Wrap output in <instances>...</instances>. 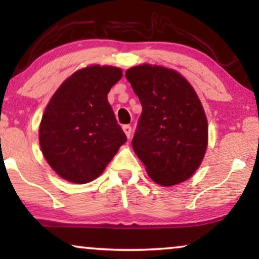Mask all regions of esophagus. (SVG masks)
Masks as SVG:
<instances>
[{"label": "esophagus", "instance_id": "34e87169", "mask_svg": "<svg viewBox=\"0 0 259 259\" xmlns=\"http://www.w3.org/2000/svg\"><path fill=\"white\" fill-rule=\"evenodd\" d=\"M123 130H124V133H125L127 139H130V136H132V126H130V125H123Z\"/></svg>", "mask_w": 259, "mask_h": 259}]
</instances>
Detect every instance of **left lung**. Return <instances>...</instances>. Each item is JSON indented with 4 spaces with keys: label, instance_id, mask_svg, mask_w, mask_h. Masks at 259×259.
<instances>
[{
    "label": "left lung",
    "instance_id": "1",
    "mask_svg": "<svg viewBox=\"0 0 259 259\" xmlns=\"http://www.w3.org/2000/svg\"><path fill=\"white\" fill-rule=\"evenodd\" d=\"M141 101L133 148L147 173L163 186L189 179L199 167L208 145V122L191 84L159 65L142 64L125 71Z\"/></svg>",
    "mask_w": 259,
    "mask_h": 259
}]
</instances>
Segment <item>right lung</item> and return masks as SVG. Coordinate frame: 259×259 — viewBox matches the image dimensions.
I'll use <instances>...</instances> for the list:
<instances>
[{"mask_svg":"<svg viewBox=\"0 0 259 259\" xmlns=\"http://www.w3.org/2000/svg\"><path fill=\"white\" fill-rule=\"evenodd\" d=\"M120 77L119 68L91 65L75 71L49 101L39 143L49 165L65 181H94L126 142L107 101Z\"/></svg>","mask_w":259,"mask_h":259,"instance_id":"1","label":"right lung"}]
</instances>
